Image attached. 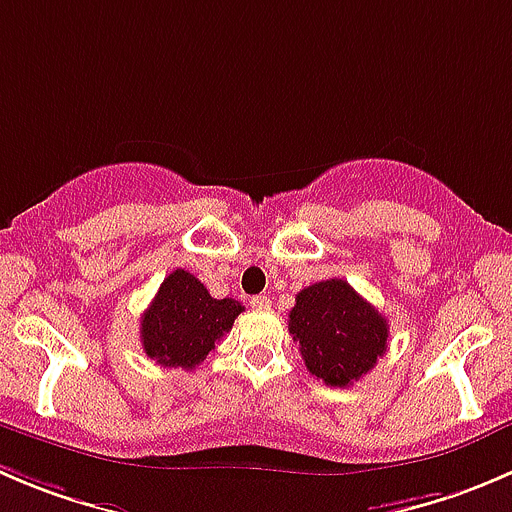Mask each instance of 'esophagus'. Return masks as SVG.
<instances>
[{"label": "esophagus", "instance_id": "esophagus-1", "mask_svg": "<svg viewBox=\"0 0 512 512\" xmlns=\"http://www.w3.org/2000/svg\"><path fill=\"white\" fill-rule=\"evenodd\" d=\"M272 305V300L267 295H255L250 297V307H255V310H267V307Z\"/></svg>", "mask_w": 512, "mask_h": 512}]
</instances>
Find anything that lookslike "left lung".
Returning a JSON list of instances; mask_svg holds the SVG:
<instances>
[{
  "label": "left lung",
  "mask_w": 512,
  "mask_h": 512,
  "mask_svg": "<svg viewBox=\"0 0 512 512\" xmlns=\"http://www.w3.org/2000/svg\"><path fill=\"white\" fill-rule=\"evenodd\" d=\"M290 335L307 370L330 388H350L388 350V320L345 280H322L297 292Z\"/></svg>",
  "instance_id": "obj_1"
}]
</instances>
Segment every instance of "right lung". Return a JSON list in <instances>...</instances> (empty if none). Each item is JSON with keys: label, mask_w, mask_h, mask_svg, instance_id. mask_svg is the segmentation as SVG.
I'll list each match as a JSON object with an SVG mask.
<instances>
[{"label": "right lung", "mask_w": 512, "mask_h": 512, "mask_svg": "<svg viewBox=\"0 0 512 512\" xmlns=\"http://www.w3.org/2000/svg\"><path fill=\"white\" fill-rule=\"evenodd\" d=\"M242 310L232 297L215 300L192 272L175 270L142 315V347L157 365L192 370L232 330Z\"/></svg>", "instance_id": "right-lung-1"}]
</instances>
